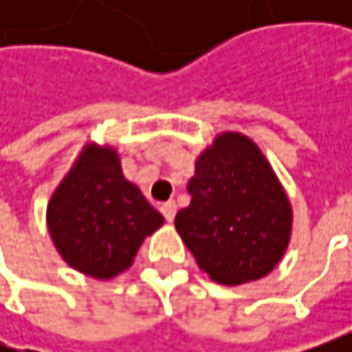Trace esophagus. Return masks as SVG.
I'll return each mask as SVG.
<instances>
[{
    "label": "esophagus",
    "instance_id": "obj_1",
    "mask_svg": "<svg viewBox=\"0 0 352 352\" xmlns=\"http://www.w3.org/2000/svg\"><path fill=\"white\" fill-rule=\"evenodd\" d=\"M160 213L164 215L166 221H172L174 215H176V201H166V204H162V206H160Z\"/></svg>",
    "mask_w": 352,
    "mask_h": 352
}]
</instances>
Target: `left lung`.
Returning a JSON list of instances; mask_svg holds the SVG:
<instances>
[{"instance_id": "obj_1", "label": "left lung", "mask_w": 352, "mask_h": 352, "mask_svg": "<svg viewBox=\"0 0 352 352\" xmlns=\"http://www.w3.org/2000/svg\"><path fill=\"white\" fill-rule=\"evenodd\" d=\"M188 192L192 201L174 225L211 280L245 284L280 263L290 241V201L249 137L219 135L197 158Z\"/></svg>"}]
</instances>
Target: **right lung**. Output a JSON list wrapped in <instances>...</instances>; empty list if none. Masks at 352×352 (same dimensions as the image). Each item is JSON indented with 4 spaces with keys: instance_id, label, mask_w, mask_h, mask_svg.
I'll return each instance as SVG.
<instances>
[{
    "instance_id": "right-lung-1",
    "label": "right lung",
    "mask_w": 352,
    "mask_h": 352,
    "mask_svg": "<svg viewBox=\"0 0 352 352\" xmlns=\"http://www.w3.org/2000/svg\"><path fill=\"white\" fill-rule=\"evenodd\" d=\"M47 223L66 263L107 280L127 270L164 217L125 180L113 148L88 144L50 197Z\"/></svg>"
}]
</instances>
